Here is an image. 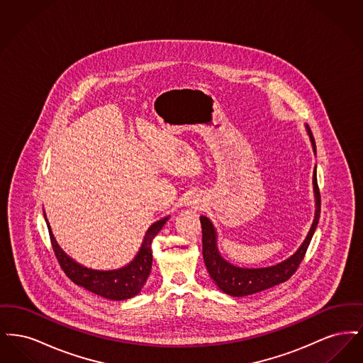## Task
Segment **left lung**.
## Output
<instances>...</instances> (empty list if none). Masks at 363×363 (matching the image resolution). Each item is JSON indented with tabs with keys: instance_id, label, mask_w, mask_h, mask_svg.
I'll list each match as a JSON object with an SVG mask.
<instances>
[{
	"instance_id": "left-lung-1",
	"label": "left lung",
	"mask_w": 363,
	"mask_h": 363,
	"mask_svg": "<svg viewBox=\"0 0 363 363\" xmlns=\"http://www.w3.org/2000/svg\"><path fill=\"white\" fill-rule=\"evenodd\" d=\"M308 135L311 138L313 151L315 154V143L311 135V128L306 125ZM313 190H314V199H315V212L311 230L299 246V249L294 253L291 257H289L277 265L265 267V268H241L235 267L231 262L225 261L218 249V235L216 230L212 225V222L207 216H201V228H203V257L207 267L208 274L211 279L215 281V284L223 291L231 296H246L252 294L264 291L267 289H271L280 283H284L293 277L295 271L298 269L301 261L305 257V253L309 247L313 234L315 231V227L318 225L320 219V211H321V197L320 189L317 185V173L315 167L313 172Z\"/></svg>"
}]
</instances>
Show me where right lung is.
<instances>
[{"mask_svg":"<svg viewBox=\"0 0 363 363\" xmlns=\"http://www.w3.org/2000/svg\"><path fill=\"white\" fill-rule=\"evenodd\" d=\"M167 220H169V216L157 220L151 225L145 233V237L143 240L138 256L128 265L113 271L91 269L70 259L69 256L58 246V243L52 235V228L49 225L48 219H46V223L50 233L52 250L65 275L69 277L74 284L84 287L91 293L101 295L111 301H123L138 295L141 291L143 286L145 284L152 268L151 245L156 234L162 230V227Z\"/></svg>","mask_w":363,"mask_h":363,"instance_id":"obj_1","label":"right lung"}]
</instances>
